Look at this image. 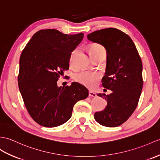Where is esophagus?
Returning a JSON list of instances; mask_svg holds the SVG:
<instances>
[{
	"label": "esophagus",
	"mask_w": 160,
	"mask_h": 160,
	"mask_svg": "<svg viewBox=\"0 0 160 160\" xmlns=\"http://www.w3.org/2000/svg\"><path fill=\"white\" fill-rule=\"evenodd\" d=\"M88 95L90 96V97H93V98L97 97V94H96L95 92L91 91H89V92H88Z\"/></svg>",
	"instance_id": "34e87169"
}]
</instances>
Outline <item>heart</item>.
I'll list each match as a JSON object with an SVG mask.
<instances>
[{
  "label": "heart",
  "instance_id": "heart-1",
  "mask_svg": "<svg viewBox=\"0 0 160 160\" xmlns=\"http://www.w3.org/2000/svg\"><path fill=\"white\" fill-rule=\"evenodd\" d=\"M103 50L105 49L103 46L99 44H92L89 47V53L91 54L92 52L96 51ZM77 52V50H73L71 56H70V63H72L74 57ZM99 78V74L96 72H91L88 71H82L78 73L76 76V80L78 82L81 83L84 86L88 87L89 88H92L95 86V84L97 82V81Z\"/></svg>",
  "mask_w": 160,
  "mask_h": 160
}]
</instances>
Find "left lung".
I'll list each match as a JSON object with an SVG mask.
<instances>
[{"mask_svg":"<svg viewBox=\"0 0 160 160\" xmlns=\"http://www.w3.org/2000/svg\"><path fill=\"white\" fill-rule=\"evenodd\" d=\"M87 38L106 48L102 86L112 91L110 95L98 94L106 100L107 106L95 113V119L106 127H117L128 119L138 106L143 85L142 61L132 39L120 30L101 29L88 34Z\"/></svg>","mask_w":160,"mask_h":160,"instance_id":"left-lung-1","label":"left lung"}]
</instances>
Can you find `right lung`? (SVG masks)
I'll list each match as a JSON object with an SVG mask.
<instances>
[{"instance_id": "obj_1", "label": "right lung", "mask_w": 160, "mask_h": 160, "mask_svg": "<svg viewBox=\"0 0 160 160\" xmlns=\"http://www.w3.org/2000/svg\"><path fill=\"white\" fill-rule=\"evenodd\" d=\"M83 37L82 32L67 35L55 29L40 30L22 51L18 86L29 114L41 125L54 128L65 123L74 104L88 97V89L78 82L57 86Z\"/></svg>"}]
</instances>
